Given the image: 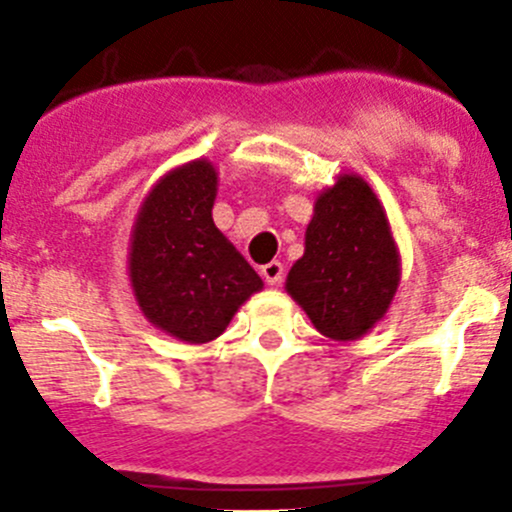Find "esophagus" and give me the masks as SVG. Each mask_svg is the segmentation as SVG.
<instances>
[{
	"instance_id": "34e87169",
	"label": "esophagus",
	"mask_w": 512,
	"mask_h": 512,
	"mask_svg": "<svg viewBox=\"0 0 512 512\" xmlns=\"http://www.w3.org/2000/svg\"><path fill=\"white\" fill-rule=\"evenodd\" d=\"M260 275L267 285H280L282 277H285V267H282V262L272 260V262H267V265L260 267Z\"/></svg>"
}]
</instances>
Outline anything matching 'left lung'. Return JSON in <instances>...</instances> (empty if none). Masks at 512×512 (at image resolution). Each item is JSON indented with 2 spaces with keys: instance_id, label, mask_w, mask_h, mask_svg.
<instances>
[{
  "instance_id": "1",
  "label": "left lung",
  "mask_w": 512,
  "mask_h": 512,
  "mask_svg": "<svg viewBox=\"0 0 512 512\" xmlns=\"http://www.w3.org/2000/svg\"><path fill=\"white\" fill-rule=\"evenodd\" d=\"M399 282L401 255L384 205L361 175H337L314 200L287 294L319 334L356 342L386 317Z\"/></svg>"
}]
</instances>
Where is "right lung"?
I'll list each match as a JSON object with an SVG mask.
<instances>
[{
    "label": "right lung",
    "mask_w": 512,
    "mask_h": 512,
    "mask_svg": "<svg viewBox=\"0 0 512 512\" xmlns=\"http://www.w3.org/2000/svg\"><path fill=\"white\" fill-rule=\"evenodd\" d=\"M218 170L208 158L168 170L138 208L128 280L143 317L185 344L225 332L262 280L213 223Z\"/></svg>",
    "instance_id": "obj_1"
}]
</instances>
